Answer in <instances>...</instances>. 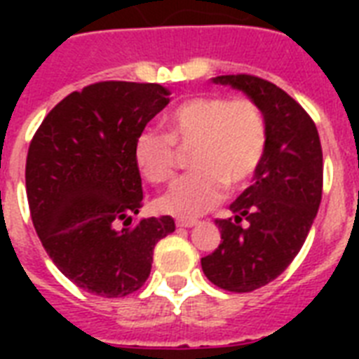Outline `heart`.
Returning a JSON list of instances; mask_svg holds the SVG:
<instances>
[{
	"label": "heart",
	"mask_w": 359,
	"mask_h": 359,
	"mask_svg": "<svg viewBox=\"0 0 359 359\" xmlns=\"http://www.w3.org/2000/svg\"><path fill=\"white\" fill-rule=\"evenodd\" d=\"M245 152H248V147H238L236 151H233V154L225 158V162L212 163V165H203V173L210 177V179H219L222 175L229 173V171H233L238 165Z\"/></svg>",
	"instance_id": "obj_1"
}]
</instances>
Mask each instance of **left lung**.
<instances>
[{"label": "left lung", "instance_id": "1", "mask_svg": "<svg viewBox=\"0 0 359 359\" xmlns=\"http://www.w3.org/2000/svg\"><path fill=\"white\" fill-rule=\"evenodd\" d=\"M168 97L160 83L97 81L65 97L31 140L33 227L55 266L87 292L123 298L140 290L154 245L175 231L169 216H140L135 158L141 132Z\"/></svg>", "mask_w": 359, "mask_h": 359}]
</instances>
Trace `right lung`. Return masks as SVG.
Wrapping results in <instances>:
<instances>
[{"label":"right lung","mask_w":359,"mask_h":359,"mask_svg":"<svg viewBox=\"0 0 359 359\" xmlns=\"http://www.w3.org/2000/svg\"><path fill=\"white\" fill-rule=\"evenodd\" d=\"M214 83L244 91L266 124L255 182L231 205L229 218L216 222L222 242L201 259L216 287L251 292L281 276L306 242L323 197V149L311 117L278 86L250 74Z\"/></svg>","instance_id":"1"}]
</instances>
